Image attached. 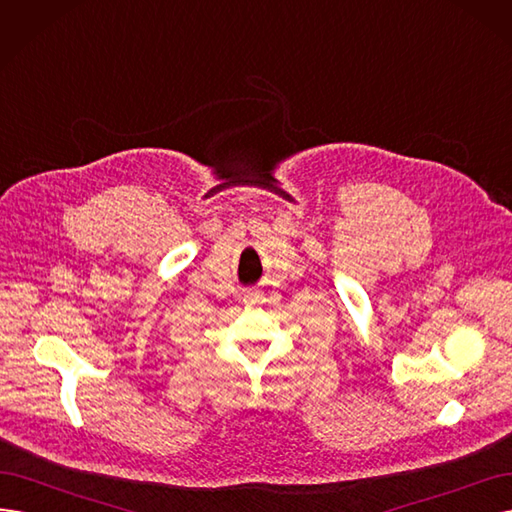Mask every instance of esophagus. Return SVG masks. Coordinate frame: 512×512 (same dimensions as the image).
I'll list each match as a JSON object with an SVG mask.
<instances>
[{
  "instance_id": "1",
  "label": "esophagus",
  "mask_w": 512,
  "mask_h": 512,
  "mask_svg": "<svg viewBox=\"0 0 512 512\" xmlns=\"http://www.w3.org/2000/svg\"><path fill=\"white\" fill-rule=\"evenodd\" d=\"M247 301H252V294H247V297H245Z\"/></svg>"
}]
</instances>
